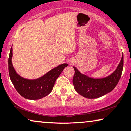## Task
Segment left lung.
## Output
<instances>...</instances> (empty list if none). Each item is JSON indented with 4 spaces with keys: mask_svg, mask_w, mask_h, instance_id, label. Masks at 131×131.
I'll return each instance as SVG.
<instances>
[{
    "mask_svg": "<svg viewBox=\"0 0 131 131\" xmlns=\"http://www.w3.org/2000/svg\"><path fill=\"white\" fill-rule=\"evenodd\" d=\"M123 67V54L116 69L110 75L103 78H92L82 74L75 67V74L72 79L74 89L83 97L88 99H97L112 91L116 86Z\"/></svg>",
    "mask_w": 131,
    "mask_h": 131,
    "instance_id": "obj_1",
    "label": "left lung"
}]
</instances>
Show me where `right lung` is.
Here are the masks:
<instances>
[{
	"mask_svg": "<svg viewBox=\"0 0 131 131\" xmlns=\"http://www.w3.org/2000/svg\"><path fill=\"white\" fill-rule=\"evenodd\" d=\"M13 48H11L8 59V69L11 82L17 91L24 98L37 100L43 98L52 91L56 79L68 66L63 63L52 69L42 77L36 79H25L17 73L12 64Z\"/></svg>",
	"mask_w": 131,
	"mask_h": 131,
	"instance_id": "add662e5",
	"label": "right lung"
}]
</instances>
